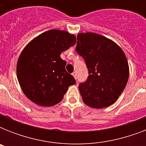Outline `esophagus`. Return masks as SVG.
Masks as SVG:
<instances>
[{"label": "esophagus", "mask_w": 146, "mask_h": 146, "mask_svg": "<svg viewBox=\"0 0 146 146\" xmlns=\"http://www.w3.org/2000/svg\"><path fill=\"white\" fill-rule=\"evenodd\" d=\"M72 75H73V77L75 78L76 80V72H73V73H72Z\"/></svg>", "instance_id": "34e87169"}]
</instances>
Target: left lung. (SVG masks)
Masks as SVG:
<instances>
[{
  "instance_id": "obj_1",
  "label": "left lung",
  "mask_w": 146,
  "mask_h": 146,
  "mask_svg": "<svg viewBox=\"0 0 146 146\" xmlns=\"http://www.w3.org/2000/svg\"><path fill=\"white\" fill-rule=\"evenodd\" d=\"M76 50L89 70L87 80L79 86L83 102L98 109L113 104L129 79L124 52L111 39L92 33L78 34Z\"/></svg>"
}]
</instances>
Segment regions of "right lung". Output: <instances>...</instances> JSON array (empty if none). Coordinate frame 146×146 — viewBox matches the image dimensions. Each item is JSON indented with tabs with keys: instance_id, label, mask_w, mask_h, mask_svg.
I'll use <instances>...</instances> for the list:
<instances>
[{
	"instance_id": "add662e5",
	"label": "right lung",
	"mask_w": 146,
	"mask_h": 146,
	"mask_svg": "<svg viewBox=\"0 0 146 146\" xmlns=\"http://www.w3.org/2000/svg\"><path fill=\"white\" fill-rule=\"evenodd\" d=\"M76 42L68 32L50 29L35 38L23 50L17 75L23 93L38 105L50 107L61 102L75 79L65 69L60 54Z\"/></svg>"
}]
</instances>
